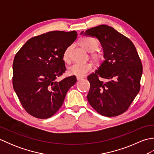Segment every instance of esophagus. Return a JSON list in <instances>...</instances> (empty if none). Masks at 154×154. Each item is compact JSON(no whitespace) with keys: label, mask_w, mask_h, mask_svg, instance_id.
Listing matches in <instances>:
<instances>
[{"label":"esophagus","mask_w":154,"mask_h":154,"mask_svg":"<svg viewBox=\"0 0 154 154\" xmlns=\"http://www.w3.org/2000/svg\"><path fill=\"white\" fill-rule=\"evenodd\" d=\"M82 79H83V77H77V81H80Z\"/></svg>","instance_id":"obj_1"}]
</instances>
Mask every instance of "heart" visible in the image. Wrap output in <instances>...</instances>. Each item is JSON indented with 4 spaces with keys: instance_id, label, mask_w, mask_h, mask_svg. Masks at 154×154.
Segmentation results:
<instances>
[{
    "instance_id": "b5f03b06",
    "label": "heart",
    "mask_w": 154,
    "mask_h": 154,
    "mask_svg": "<svg viewBox=\"0 0 154 154\" xmlns=\"http://www.w3.org/2000/svg\"><path fill=\"white\" fill-rule=\"evenodd\" d=\"M81 45L88 51L93 52L97 50V49L99 47V42L96 39L93 38L86 37L83 38L81 40ZM70 51L71 46H68L64 50L62 58L65 62H68L69 61ZM92 57L93 60L96 61H99L103 58L102 55L99 53L93 54ZM92 68L93 65L91 62H83V63L75 62L68 67V73L77 77H83L88 72L92 69Z\"/></svg>"
}]
</instances>
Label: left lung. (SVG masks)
Returning <instances> with one entry per match:
<instances>
[{
    "mask_svg": "<svg viewBox=\"0 0 154 154\" xmlns=\"http://www.w3.org/2000/svg\"><path fill=\"white\" fill-rule=\"evenodd\" d=\"M81 34L97 38L104 52V60L87 77L91 85L88 101L101 115L119 116L128 109L140 89L143 67L134 45L115 29L104 24ZM99 77L107 81L100 80Z\"/></svg>",
    "mask_w": 154,
    "mask_h": 154,
    "instance_id": "8db88e82",
    "label": "left lung"
}]
</instances>
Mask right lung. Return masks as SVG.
Segmentation results:
<instances>
[{
    "instance_id": "1",
    "label": "right lung",
    "mask_w": 154,
    "mask_h": 154,
    "mask_svg": "<svg viewBox=\"0 0 154 154\" xmlns=\"http://www.w3.org/2000/svg\"><path fill=\"white\" fill-rule=\"evenodd\" d=\"M76 31H51L28 40L13 61V88L22 106L37 119L50 118L63 103L75 75L55 81L66 71L64 50L76 40Z\"/></svg>"
}]
</instances>
